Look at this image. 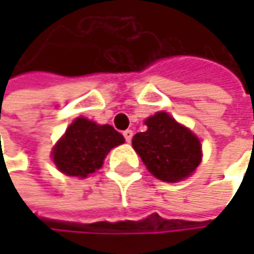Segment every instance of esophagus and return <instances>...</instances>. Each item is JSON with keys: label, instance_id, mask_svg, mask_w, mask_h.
<instances>
[{"label": "esophagus", "instance_id": "34e87169", "mask_svg": "<svg viewBox=\"0 0 254 254\" xmlns=\"http://www.w3.org/2000/svg\"><path fill=\"white\" fill-rule=\"evenodd\" d=\"M124 136H125L127 142H130V139H132V136H133V132H132L130 129H127V130H124Z\"/></svg>", "mask_w": 254, "mask_h": 254}]
</instances>
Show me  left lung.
<instances>
[{"label": "left lung", "instance_id": "obj_1", "mask_svg": "<svg viewBox=\"0 0 254 254\" xmlns=\"http://www.w3.org/2000/svg\"><path fill=\"white\" fill-rule=\"evenodd\" d=\"M145 125V132L133 135L132 147L151 175L166 182L190 177L201 162L200 139L166 112L150 116Z\"/></svg>", "mask_w": 254, "mask_h": 254}]
</instances>
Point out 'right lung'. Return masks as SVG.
I'll list each match as a JSON object with an SVG mask.
<instances>
[{
    "instance_id": "add662e5",
    "label": "right lung",
    "mask_w": 254,
    "mask_h": 254,
    "mask_svg": "<svg viewBox=\"0 0 254 254\" xmlns=\"http://www.w3.org/2000/svg\"><path fill=\"white\" fill-rule=\"evenodd\" d=\"M124 142V135L113 127L77 118L54 145L51 157L60 172L69 177L86 178L103 166L113 147Z\"/></svg>"
}]
</instances>
